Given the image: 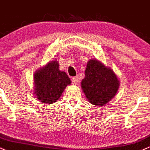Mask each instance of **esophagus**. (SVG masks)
<instances>
[{"label": "esophagus", "mask_w": 150, "mask_h": 150, "mask_svg": "<svg viewBox=\"0 0 150 150\" xmlns=\"http://www.w3.org/2000/svg\"><path fill=\"white\" fill-rule=\"evenodd\" d=\"M78 81H79V79H78V77L77 76L72 77L71 78V82L73 84H75L76 85V84L78 83Z\"/></svg>", "instance_id": "esophagus-1"}]
</instances>
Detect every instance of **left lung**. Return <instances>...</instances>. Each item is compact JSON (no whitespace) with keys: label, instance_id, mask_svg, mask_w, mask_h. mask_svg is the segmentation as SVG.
<instances>
[{"label":"left lung","instance_id":"1","mask_svg":"<svg viewBox=\"0 0 150 150\" xmlns=\"http://www.w3.org/2000/svg\"><path fill=\"white\" fill-rule=\"evenodd\" d=\"M81 88L90 103L96 106L105 105L117 93L120 81L111 68L96 59L87 62Z\"/></svg>","mask_w":150,"mask_h":150}]
</instances>
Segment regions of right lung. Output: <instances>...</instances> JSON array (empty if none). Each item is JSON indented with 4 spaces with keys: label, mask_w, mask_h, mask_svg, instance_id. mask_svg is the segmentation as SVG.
Returning <instances> with one entry per match:
<instances>
[{
    "label": "right lung",
    "mask_w": 150,
    "mask_h": 150,
    "mask_svg": "<svg viewBox=\"0 0 150 150\" xmlns=\"http://www.w3.org/2000/svg\"><path fill=\"white\" fill-rule=\"evenodd\" d=\"M59 67V62L52 60L35 71L33 94L39 101L45 104L54 103L71 83L66 72L60 71Z\"/></svg>",
    "instance_id": "add662e5"
}]
</instances>
